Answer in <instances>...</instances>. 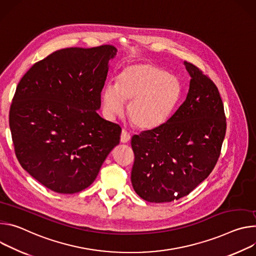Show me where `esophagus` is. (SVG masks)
Masks as SVG:
<instances>
[{"label":"esophagus","mask_w":256,"mask_h":256,"mask_svg":"<svg viewBox=\"0 0 256 256\" xmlns=\"http://www.w3.org/2000/svg\"><path fill=\"white\" fill-rule=\"evenodd\" d=\"M131 139V136L130 134L126 131V130H122V133H121V142L122 144H127L128 141Z\"/></svg>","instance_id":"esophagus-1"}]
</instances>
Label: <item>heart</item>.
Returning a JSON list of instances; mask_svg holds the SVG:
<instances>
[{"instance_id":"b5f03b06","label":"heart","mask_w":256,"mask_h":256,"mask_svg":"<svg viewBox=\"0 0 256 256\" xmlns=\"http://www.w3.org/2000/svg\"><path fill=\"white\" fill-rule=\"evenodd\" d=\"M179 79L152 63L125 67L115 84H106L102 92L104 112L112 120L121 116L128 102L130 121L140 129H154L171 117L181 98Z\"/></svg>"}]
</instances>
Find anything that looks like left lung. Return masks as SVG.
<instances>
[{"label": "left lung", "instance_id": "1", "mask_svg": "<svg viewBox=\"0 0 256 256\" xmlns=\"http://www.w3.org/2000/svg\"><path fill=\"white\" fill-rule=\"evenodd\" d=\"M184 102L160 127L131 139L134 191L148 202H171L188 195L214 170L226 134L224 104L216 84L196 66Z\"/></svg>", "mask_w": 256, "mask_h": 256}]
</instances>
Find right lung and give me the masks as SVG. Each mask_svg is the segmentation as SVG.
Instances as JSON below:
<instances>
[{
    "mask_svg": "<svg viewBox=\"0 0 256 256\" xmlns=\"http://www.w3.org/2000/svg\"><path fill=\"white\" fill-rule=\"evenodd\" d=\"M117 52L110 44L56 50L18 84L9 115L15 154L25 171L52 191L88 188L120 142V126L96 112Z\"/></svg>",
    "mask_w": 256,
    "mask_h": 256,
    "instance_id": "1",
    "label": "right lung"
}]
</instances>
